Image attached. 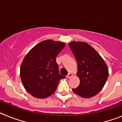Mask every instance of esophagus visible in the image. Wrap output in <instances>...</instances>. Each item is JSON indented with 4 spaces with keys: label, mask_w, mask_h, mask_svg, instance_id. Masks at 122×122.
Returning <instances> with one entry per match:
<instances>
[{
    "label": "esophagus",
    "mask_w": 122,
    "mask_h": 122,
    "mask_svg": "<svg viewBox=\"0 0 122 122\" xmlns=\"http://www.w3.org/2000/svg\"><path fill=\"white\" fill-rule=\"evenodd\" d=\"M73 76V74H72V73H69L68 74H67V76H66V77H68V78H71V77Z\"/></svg>",
    "instance_id": "esophagus-1"
}]
</instances>
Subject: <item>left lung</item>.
Returning <instances> with one entry per match:
<instances>
[{
    "mask_svg": "<svg viewBox=\"0 0 122 122\" xmlns=\"http://www.w3.org/2000/svg\"><path fill=\"white\" fill-rule=\"evenodd\" d=\"M70 48L77 60V75L80 84L74 93L82 98L96 95L104 87L108 77V68L100 55L86 42H71Z\"/></svg>",
    "mask_w": 122,
    "mask_h": 122,
    "instance_id": "obj_1",
    "label": "left lung"
}]
</instances>
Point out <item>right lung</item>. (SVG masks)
Returning <instances> with one entry per match:
<instances>
[{"label":"right lung","instance_id":"1","mask_svg":"<svg viewBox=\"0 0 122 122\" xmlns=\"http://www.w3.org/2000/svg\"><path fill=\"white\" fill-rule=\"evenodd\" d=\"M65 46L63 43L46 40L35 45L25 56L20 76L25 89L38 98L51 95L61 79L56 57Z\"/></svg>","mask_w":122,"mask_h":122}]
</instances>
